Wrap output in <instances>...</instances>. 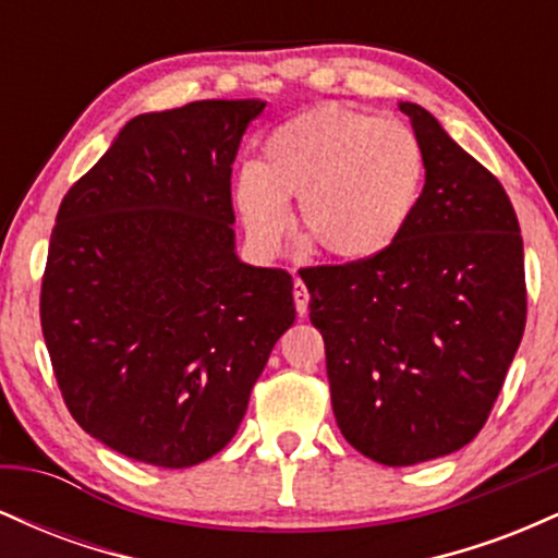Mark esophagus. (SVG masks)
Segmentation results:
<instances>
[{"mask_svg":"<svg viewBox=\"0 0 558 558\" xmlns=\"http://www.w3.org/2000/svg\"><path fill=\"white\" fill-rule=\"evenodd\" d=\"M293 304H296V312L301 317H304L306 310H310V291H306V286L301 283L299 278L293 280Z\"/></svg>","mask_w":558,"mask_h":558,"instance_id":"1","label":"esophagus"}]
</instances>
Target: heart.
Masks as SVG:
<instances>
[{
  "instance_id": "heart-1",
  "label": "heart",
  "mask_w": 558,
  "mask_h": 558,
  "mask_svg": "<svg viewBox=\"0 0 558 558\" xmlns=\"http://www.w3.org/2000/svg\"><path fill=\"white\" fill-rule=\"evenodd\" d=\"M425 178V149L407 123L319 105L272 128L262 162L235 178V204L248 235L275 248L286 233V198H299V239L330 259L364 262L399 241Z\"/></svg>"
}]
</instances>
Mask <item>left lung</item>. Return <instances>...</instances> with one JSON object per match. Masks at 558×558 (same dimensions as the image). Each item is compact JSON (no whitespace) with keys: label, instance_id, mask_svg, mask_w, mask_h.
Instances as JSON below:
<instances>
[{"label":"left lung","instance_id":"8db88e82","mask_svg":"<svg viewBox=\"0 0 558 558\" xmlns=\"http://www.w3.org/2000/svg\"><path fill=\"white\" fill-rule=\"evenodd\" d=\"M399 107L427 157L412 222L373 259L301 270L338 427L386 466L446 457L483 430L527 319L504 185L430 112Z\"/></svg>","mask_w":558,"mask_h":558}]
</instances>
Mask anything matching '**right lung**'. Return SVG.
<instances>
[{"instance_id": "add662e5", "label": "right lung", "mask_w": 558, "mask_h": 558, "mask_svg": "<svg viewBox=\"0 0 558 558\" xmlns=\"http://www.w3.org/2000/svg\"><path fill=\"white\" fill-rule=\"evenodd\" d=\"M257 99L125 123L57 213L41 330L73 420L136 462L183 470L230 444L296 319L286 270L235 257L230 172Z\"/></svg>"}]
</instances>
